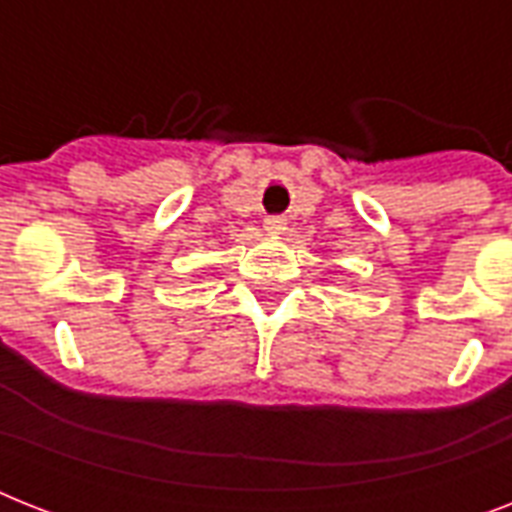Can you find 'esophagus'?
Returning a JSON list of instances; mask_svg holds the SVG:
<instances>
[{
	"mask_svg": "<svg viewBox=\"0 0 512 512\" xmlns=\"http://www.w3.org/2000/svg\"><path fill=\"white\" fill-rule=\"evenodd\" d=\"M265 231L268 233H281L284 231V228H287V220H284V217H279V215H271V217H265Z\"/></svg>",
	"mask_w": 512,
	"mask_h": 512,
	"instance_id": "1",
	"label": "esophagus"
}]
</instances>
